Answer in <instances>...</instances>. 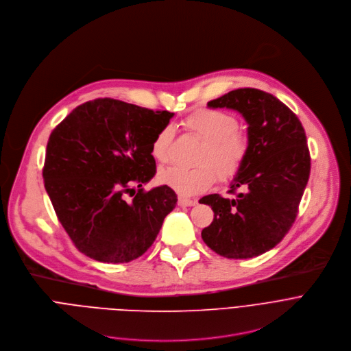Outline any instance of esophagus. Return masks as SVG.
I'll return each mask as SVG.
<instances>
[{
    "instance_id": "esophagus-1",
    "label": "esophagus",
    "mask_w": 351,
    "mask_h": 351,
    "mask_svg": "<svg viewBox=\"0 0 351 351\" xmlns=\"http://www.w3.org/2000/svg\"><path fill=\"white\" fill-rule=\"evenodd\" d=\"M177 203H178V206H181V207H186V206H195L197 202H196L195 199H186V197L180 196Z\"/></svg>"
}]
</instances>
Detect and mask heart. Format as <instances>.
Wrapping results in <instances>:
<instances>
[{
	"mask_svg": "<svg viewBox=\"0 0 351 351\" xmlns=\"http://www.w3.org/2000/svg\"><path fill=\"white\" fill-rule=\"evenodd\" d=\"M182 125L203 141L197 156L200 166L163 167L158 174L163 185L180 195L192 196L207 191L216 182L217 176L228 181L238 174L249 154V138L238 130V120L232 114L216 109H200L189 114ZM171 139L173 128L169 125L156 134L151 147L156 160L169 159Z\"/></svg>",
	"mask_w": 351,
	"mask_h": 351,
	"instance_id": "1",
	"label": "heart"
}]
</instances>
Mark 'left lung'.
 Masks as SVG:
<instances>
[{
  "mask_svg": "<svg viewBox=\"0 0 351 351\" xmlns=\"http://www.w3.org/2000/svg\"><path fill=\"white\" fill-rule=\"evenodd\" d=\"M207 106L242 114L249 154L230 184L231 193L241 192L231 199L213 193L199 200L215 212L202 239L227 258L260 256L284 239L298 216L311 167L304 128L285 104L256 88L230 91Z\"/></svg>",
  "mask_w": 351,
  "mask_h": 351,
  "instance_id": "8db88e82",
  "label": "left lung"
}]
</instances>
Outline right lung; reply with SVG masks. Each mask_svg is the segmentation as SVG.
<instances>
[{"label": "right lung", "instance_id": "add662e5", "mask_svg": "<svg viewBox=\"0 0 351 351\" xmlns=\"http://www.w3.org/2000/svg\"><path fill=\"white\" fill-rule=\"evenodd\" d=\"M173 116L99 98L77 106L51 132L45 191L62 227L86 256L128 263L155 242L177 195L166 185L148 192L143 185L156 173L154 138Z\"/></svg>", "mask_w": 351, "mask_h": 351}]
</instances>
